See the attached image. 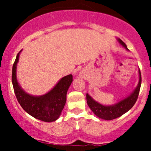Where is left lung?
I'll list each match as a JSON object with an SVG mask.
<instances>
[{
	"instance_id": "left-lung-1",
	"label": "left lung",
	"mask_w": 151,
	"mask_h": 151,
	"mask_svg": "<svg viewBox=\"0 0 151 151\" xmlns=\"http://www.w3.org/2000/svg\"><path fill=\"white\" fill-rule=\"evenodd\" d=\"M119 41L120 42L121 45L125 48L128 50L127 46L122 40L119 39ZM141 75L139 69V82H138V85L135 88V90L133 91L132 94H130L129 97H127L122 101H119L116 104L112 105V106H104V105L101 104L94 101L93 98H91L89 96L88 94H86L87 104L91 110H92V112L97 116L103 119H105V120H112V119H116L123 115L124 113L129 111L131 108L134 106L135 102L138 100L140 88H141Z\"/></svg>"
}]
</instances>
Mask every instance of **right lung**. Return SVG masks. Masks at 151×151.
<instances>
[{"instance_id":"add662e5","label":"right lung","mask_w":151,"mask_h":151,"mask_svg":"<svg viewBox=\"0 0 151 151\" xmlns=\"http://www.w3.org/2000/svg\"><path fill=\"white\" fill-rule=\"evenodd\" d=\"M19 53L17 54L12 70V83L19 104L26 113L39 120L47 122L57 120L66 104V93L73 82V76L68 75L61 78L55 87L45 95H29L21 88L17 80L16 70Z\"/></svg>"}]
</instances>
